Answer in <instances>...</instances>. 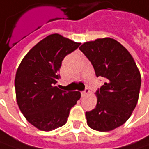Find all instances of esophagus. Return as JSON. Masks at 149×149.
Listing matches in <instances>:
<instances>
[{
    "label": "esophagus",
    "instance_id": "34e87169",
    "mask_svg": "<svg viewBox=\"0 0 149 149\" xmlns=\"http://www.w3.org/2000/svg\"><path fill=\"white\" fill-rule=\"evenodd\" d=\"M88 93H89V90H88V88H86L85 90H84V91H82L81 92V95L84 97V96H85V95H87Z\"/></svg>",
    "mask_w": 149,
    "mask_h": 149
}]
</instances>
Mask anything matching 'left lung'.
<instances>
[{"label":"left lung","instance_id":"left-lung-1","mask_svg":"<svg viewBox=\"0 0 149 149\" xmlns=\"http://www.w3.org/2000/svg\"><path fill=\"white\" fill-rule=\"evenodd\" d=\"M79 49L91 62L96 77L106 82L95 95V108L86 112L87 124L98 131H111L124 125L139 97L141 74L129 51L110 37L86 42Z\"/></svg>","mask_w":149,"mask_h":149}]
</instances>
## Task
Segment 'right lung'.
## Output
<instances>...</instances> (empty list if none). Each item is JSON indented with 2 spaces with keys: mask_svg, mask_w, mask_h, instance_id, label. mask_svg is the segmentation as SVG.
<instances>
[{
  "mask_svg": "<svg viewBox=\"0 0 149 149\" xmlns=\"http://www.w3.org/2000/svg\"><path fill=\"white\" fill-rule=\"evenodd\" d=\"M79 45L60 34L49 35L26 54L18 67L14 81L18 106L26 120L40 130L63 126L81 97L79 91L56 86L63 59Z\"/></svg>",
  "mask_w": 149,
  "mask_h": 149,
  "instance_id": "add662e5",
  "label": "right lung"
}]
</instances>
